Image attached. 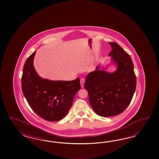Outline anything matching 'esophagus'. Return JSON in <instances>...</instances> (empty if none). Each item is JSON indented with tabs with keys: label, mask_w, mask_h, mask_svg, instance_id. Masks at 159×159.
<instances>
[{
	"label": "esophagus",
	"mask_w": 159,
	"mask_h": 159,
	"mask_svg": "<svg viewBox=\"0 0 159 159\" xmlns=\"http://www.w3.org/2000/svg\"><path fill=\"white\" fill-rule=\"evenodd\" d=\"M84 82H85V79L84 78H81L80 79V84H81V87H84Z\"/></svg>",
	"instance_id": "1"
}]
</instances>
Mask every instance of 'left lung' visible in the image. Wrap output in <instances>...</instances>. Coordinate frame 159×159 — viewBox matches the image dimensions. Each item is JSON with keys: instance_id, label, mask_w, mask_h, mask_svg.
<instances>
[{"instance_id": "left-lung-1", "label": "left lung", "mask_w": 159, "mask_h": 159, "mask_svg": "<svg viewBox=\"0 0 159 159\" xmlns=\"http://www.w3.org/2000/svg\"><path fill=\"white\" fill-rule=\"evenodd\" d=\"M108 55L117 65L114 72L100 70L88 73L84 84L90 104L97 115L112 116L122 113L129 105L136 86V77L130 55L120 45L110 42Z\"/></svg>"}]
</instances>
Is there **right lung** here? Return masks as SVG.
Returning <instances> with one entry per match:
<instances>
[{
  "mask_svg": "<svg viewBox=\"0 0 159 159\" xmlns=\"http://www.w3.org/2000/svg\"><path fill=\"white\" fill-rule=\"evenodd\" d=\"M35 51L27 59L21 77V88L32 110L43 120L55 122L70 110L75 95L81 88L79 77L72 81H52L36 72L33 60Z\"/></svg>",
  "mask_w": 159,
  "mask_h": 159,
  "instance_id": "obj_1",
  "label": "right lung"
}]
</instances>
